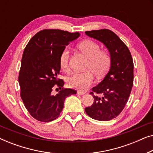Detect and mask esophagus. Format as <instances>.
Returning a JSON list of instances; mask_svg holds the SVG:
<instances>
[{
  "label": "esophagus",
  "mask_w": 153,
  "mask_h": 153,
  "mask_svg": "<svg viewBox=\"0 0 153 153\" xmlns=\"http://www.w3.org/2000/svg\"><path fill=\"white\" fill-rule=\"evenodd\" d=\"M77 94H78V95H84V94H85V92L81 91H77Z\"/></svg>",
  "instance_id": "1"
}]
</instances>
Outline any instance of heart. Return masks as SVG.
Wrapping results in <instances>:
<instances>
[{
	"mask_svg": "<svg viewBox=\"0 0 153 153\" xmlns=\"http://www.w3.org/2000/svg\"><path fill=\"white\" fill-rule=\"evenodd\" d=\"M78 48L88 58L85 69L89 70L72 74L67 79V83L69 87L84 91L93 83V73L97 77H102L106 74L110 68L111 58L107 51H102L100 46L97 42L90 39L79 43ZM70 49L65 47L61 51L59 57L60 68L66 72L70 70Z\"/></svg>",
	"mask_w": 153,
	"mask_h": 153,
	"instance_id": "b5f03b06",
	"label": "heart"
}]
</instances>
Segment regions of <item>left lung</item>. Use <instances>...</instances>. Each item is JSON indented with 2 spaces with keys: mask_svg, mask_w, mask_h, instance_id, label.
<instances>
[{
  "mask_svg": "<svg viewBox=\"0 0 153 153\" xmlns=\"http://www.w3.org/2000/svg\"><path fill=\"white\" fill-rule=\"evenodd\" d=\"M85 33L103 43L111 58L107 74L90 93L93 96V104L85 107V111L95 120L108 121L116 118L128 101L133 86V60L128 47L113 31L101 29ZM94 92L102 94V97L94 96Z\"/></svg>",
  "mask_w": 153,
  "mask_h": 153,
  "instance_id": "1",
  "label": "left lung"
}]
</instances>
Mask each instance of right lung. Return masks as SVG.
<instances>
[{"label": "right lung", "instance_id": "obj_1", "mask_svg": "<svg viewBox=\"0 0 153 153\" xmlns=\"http://www.w3.org/2000/svg\"><path fill=\"white\" fill-rule=\"evenodd\" d=\"M79 35V33L45 29L25 47L19 74L20 95L29 114L37 120H55L63 108L65 98L76 93L75 90L63 88L64 81L58 76L60 53ZM57 87L60 91L53 95L52 91Z\"/></svg>", "mask_w": 153, "mask_h": 153}]
</instances>
